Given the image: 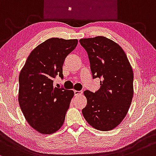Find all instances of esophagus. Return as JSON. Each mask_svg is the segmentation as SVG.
I'll return each instance as SVG.
<instances>
[{
  "label": "esophagus",
  "instance_id": "obj_1",
  "mask_svg": "<svg viewBox=\"0 0 156 156\" xmlns=\"http://www.w3.org/2000/svg\"><path fill=\"white\" fill-rule=\"evenodd\" d=\"M73 92H74V95H75V96L81 95V94H83V92L80 91V90H73Z\"/></svg>",
  "mask_w": 156,
  "mask_h": 156
}]
</instances>
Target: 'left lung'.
Listing matches in <instances>:
<instances>
[{
    "mask_svg": "<svg viewBox=\"0 0 156 156\" xmlns=\"http://www.w3.org/2000/svg\"><path fill=\"white\" fill-rule=\"evenodd\" d=\"M90 60L93 78L99 77L97 92L85 90L83 114L97 130H111L125 119L133 96V71L121 46L103 36L80 39Z\"/></svg>",
    "mask_w": 156,
    "mask_h": 156,
    "instance_id": "obj_1",
    "label": "left lung"
}]
</instances>
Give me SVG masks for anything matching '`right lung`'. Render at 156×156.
<instances>
[{
    "label": "right lung",
    "mask_w": 156,
    "mask_h": 156,
    "mask_svg": "<svg viewBox=\"0 0 156 156\" xmlns=\"http://www.w3.org/2000/svg\"><path fill=\"white\" fill-rule=\"evenodd\" d=\"M78 40L52 37L29 55L19 75L18 101L28 123L42 134L57 132L64 123L74 93L54 86L57 75L63 78L66 57Z\"/></svg>",
    "instance_id": "obj_1"
}]
</instances>
